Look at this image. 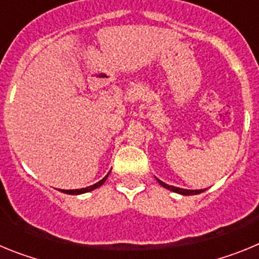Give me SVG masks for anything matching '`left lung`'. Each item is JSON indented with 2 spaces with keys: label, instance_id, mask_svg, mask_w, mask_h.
Instances as JSON below:
<instances>
[{
  "label": "left lung",
  "instance_id": "left-lung-1",
  "mask_svg": "<svg viewBox=\"0 0 259 259\" xmlns=\"http://www.w3.org/2000/svg\"><path fill=\"white\" fill-rule=\"evenodd\" d=\"M155 179H157V178H155ZM157 182L159 183V184H161L163 188L168 189V191H171V192H175V193L183 194V196H193V194H198V193H202V192H205V189H196V191H193V189L178 188V187H174V185L166 184V183L161 182L159 179H157Z\"/></svg>",
  "mask_w": 259,
  "mask_h": 259
}]
</instances>
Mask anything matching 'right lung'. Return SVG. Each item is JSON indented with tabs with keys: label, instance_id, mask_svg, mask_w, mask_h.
<instances>
[{
	"label": "right lung",
	"instance_id": "1",
	"mask_svg": "<svg viewBox=\"0 0 259 259\" xmlns=\"http://www.w3.org/2000/svg\"><path fill=\"white\" fill-rule=\"evenodd\" d=\"M109 174H107V175L105 176V178L102 180H100V182L96 183V184H93V185H89V187H85V188H80V189H61V192H62V193H66V194H74V196H76V194L87 193V192H91V191H93V189H97L98 187H101V185L104 184L105 182H106Z\"/></svg>",
	"mask_w": 259,
	"mask_h": 259
}]
</instances>
